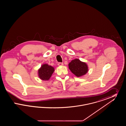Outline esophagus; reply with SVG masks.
Returning <instances> with one entry per match:
<instances>
[{
	"label": "esophagus",
	"mask_w": 126,
	"mask_h": 126,
	"mask_svg": "<svg viewBox=\"0 0 126 126\" xmlns=\"http://www.w3.org/2000/svg\"><path fill=\"white\" fill-rule=\"evenodd\" d=\"M63 65H64V64L63 63H61V62H59V63H58V65L59 66H63Z\"/></svg>",
	"instance_id": "obj_1"
}]
</instances>
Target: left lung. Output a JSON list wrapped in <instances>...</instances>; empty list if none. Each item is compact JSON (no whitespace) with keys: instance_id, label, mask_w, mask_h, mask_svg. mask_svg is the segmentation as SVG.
Wrapping results in <instances>:
<instances>
[{"instance_id":"left-lung-1","label":"left lung","mask_w":126,"mask_h":126,"mask_svg":"<svg viewBox=\"0 0 126 126\" xmlns=\"http://www.w3.org/2000/svg\"><path fill=\"white\" fill-rule=\"evenodd\" d=\"M68 67L72 73L77 77H82L88 71L87 64L78 59L72 60L68 64Z\"/></svg>"}]
</instances>
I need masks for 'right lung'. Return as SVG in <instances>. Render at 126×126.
<instances>
[{
  "instance_id": "1",
  "label": "right lung",
  "mask_w": 126,
  "mask_h": 126,
  "mask_svg": "<svg viewBox=\"0 0 126 126\" xmlns=\"http://www.w3.org/2000/svg\"><path fill=\"white\" fill-rule=\"evenodd\" d=\"M54 71V68L47 64H44L38 69V76L41 80L48 81Z\"/></svg>"
}]
</instances>
